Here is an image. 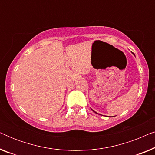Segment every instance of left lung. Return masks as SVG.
<instances>
[{"label":"left lung","instance_id":"8db88e82","mask_svg":"<svg viewBox=\"0 0 155 155\" xmlns=\"http://www.w3.org/2000/svg\"><path fill=\"white\" fill-rule=\"evenodd\" d=\"M133 55H134V56H135V54H133ZM92 111H94V112H95V111H94V110H92ZM95 113H96V114H97V112H95Z\"/></svg>","mask_w":155,"mask_h":155}]
</instances>
